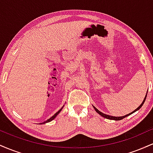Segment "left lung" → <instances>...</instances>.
Listing matches in <instances>:
<instances>
[{"label":"left lung","instance_id":"obj_1","mask_svg":"<svg viewBox=\"0 0 153 153\" xmlns=\"http://www.w3.org/2000/svg\"><path fill=\"white\" fill-rule=\"evenodd\" d=\"M147 94H146V95H145V99H144V100H143V103H141V104L140 105V106H139L137 108H136V109H135L134 111H133L132 112H131V113H129V114H127V115H125V116H123V117H112V116H110V115H108V114H103V113H102V112H101L99 110H98L97 108H96V107L95 106H94V109L96 110V111L97 112L98 114H100L101 116V117H104V118H106V119H111V120H115V121H119V120H122V119H123L124 118H125V117H128V116H129L130 114H133V113H134L135 111H138L139 109H140V108H141L142 106H143V105L144 104V103H145V99H146V98H147Z\"/></svg>","mask_w":153,"mask_h":153}]
</instances>
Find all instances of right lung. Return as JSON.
<instances>
[{
    "instance_id": "right-lung-1",
    "label": "right lung",
    "mask_w": 153,
    "mask_h": 153,
    "mask_svg": "<svg viewBox=\"0 0 153 153\" xmlns=\"http://www.w3.org/2000/svg\"><path fill=\"white\" fill-rule=\"evenodd\" d=\"M63 107H64V106H63L62 107V108H60V109H59V110L58 111H57V113H56V114H54L53 116H52V117H50V119H47V121H45V122H42V123H40V124H46V123H48V122H51V121H52V120H53V119H55V117H57V115H58V114L59 113V112H60V111H62V108H63Z\"/></svg>"
}]
</instances>
